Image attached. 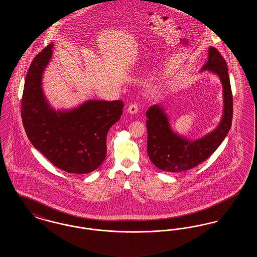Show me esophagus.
Instances as JSON below:
<instances>
[{
    "mask_svg": "<svg viewBox=\"0 0 257 257\" xmlns=\"http://www.w3.org/2000/svg\"><path fill=\"white\" fill-rule=\"evenodd\" d=\"M138 110H139V107H138V105L137 104H131L129 107H128V110L127 111L129 112V113H132V114H134V113H137L138 112Z\"/></svg>",
    "mask_w": 257,
    "mask_h": 257,
    "instance_id": "1",
    "label": "esophagus"
}]
</instances>
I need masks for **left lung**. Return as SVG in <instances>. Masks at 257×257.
<instances>
[{
  "instance_id": "1",
  "label": "left lung",
  "mask_w": 257,
  "mask_h": 257,
  "mask_svg": "<svg viewBox=\"0 0 257 257\" xmlns=\"http://www.w3.org/2000/svg\"><path fill=\"white\" fill-rule=\"evenodd\" d=\"M220 78L223 94V112L217 128L204 137L191 141L172 131L169 117L160 105L147 111V154L160 170L169 172L191 170L210 157L228 134L232 122L233 99L226 61L214 47L208 50V61L201 71Z\"/></svg>"
}]
</instances>
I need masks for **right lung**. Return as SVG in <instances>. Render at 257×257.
Returning <instances> with one entry per match:
<instances>
[{"mask_svg":"<svg viewBox=\"0 0 257 257\" xmlns=\"http://www.w3.org/2000/svg\"><path fill=\"white\" fill-rule=\"evenodd\" d=\"M51 43L31 63L25 80L21 115L32 145L62 171L84 174L106 158V138L120 119L123 102L87 100L68 110L50 106L42 90V75L53 55Z\"/></svg>","mask_w":257,"mask_h":257,"instance_id":"add662e5","label":"right lung"}]
</instances>
